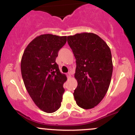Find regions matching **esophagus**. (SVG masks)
<instances>
[{"mask_svg": "<svg viewBox=\"0 0 135 135\" xmlns=\"http://www.w3.org/2000/svg\"><path fill=\"white\" fill-rule=\"evenodd\" d=\"M66 76H67V77H69V78H70L71 77V74L70 72H69V73H67V74H66Z\"/></svg>", "mask_w": 135, "mask_h": 135, "instance_id": "34e87169", "label": "esophagus"}]
</instances>
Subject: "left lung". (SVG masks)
<instances>
[{"label":"left lung","instance_id":"left-lung-1","mask_svg":"<svg viewBox=\"0 0 135 135\" xmlns=\"http://www.w3.org/2000/svg\"><path fill=\"white\" fill-rule=\"evenodd\" d=\"M67 42L76 60L74 76L78 84L74 90V99L80 108H94L103 100L111 81L110 49L102 38L93 33L68 36Z\"/></svg>","mask_w":135,"mask_h":135}]
</instances>
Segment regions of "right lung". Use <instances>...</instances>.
<instances>
[{
    "instance_id": "obj_1",
    "label": "right lung",
    "mask_w": 135,
    "mask_h": 135,
    "mask_svg": "<svg viewBox=\"0 0 135 135\" xmlns=\"http://www.w3.org/2000/svg\"><path fill=\"white\" fill-rule=\"evenodd\" d=\"M66 36L43 34L26 47L21 61L25 86L35 104L47 113L61 107L66 77L56 63L59 50L65 44Z\"/></svg>"
}]
</instances>
